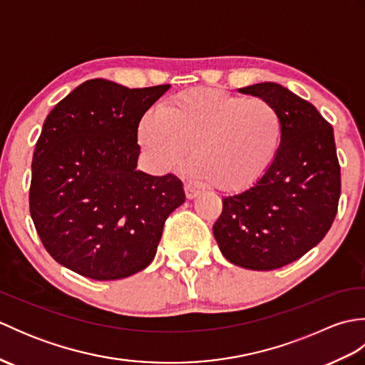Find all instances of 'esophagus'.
Segmentation results:
<instances>
[{
    "label": "esophagus",
    "instance_id": "esophagus-1",
    "mask_svg": "<svg viewBox=\"0 0 365 365\" xmlns=\"http://www.w3.org/2000/svg\"><path fill=\"white\" fill-rule=\"evenodd\" d=\"M183 188H185V196H187V199H190V200H191V199H195V197H197V196L200 195V192H199L195 187H191V185H188V183L185 185Z\"/></svg>",
    "mask_w": 365,
    "mask_h": 365
}]
</instances>
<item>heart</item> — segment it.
<instances>
[{
    "label": "heart",
    "instance_id": "obj_1",
    "mask_svg": "<svg viewBox=\"0 0 365 365\" xmlns=\"http://www.w3.org/2000/svg\"><path fill=\"white\" fill-rule=\"evenodd\" d=\"M282 115L265 98L208 88L182 91L138 127V141L158 170L192 160L191 174L226 191L250 187L276 158Z\"/></svg>",
    "mask_w": 365,
    "mask_h": 365
}]
</instances>
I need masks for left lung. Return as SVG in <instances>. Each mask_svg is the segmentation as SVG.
Wrapping results in <instances>:
<instances>
[{"label":"left lung","mask_w":365,"mask_h":365,"mask_svg":"<svg viewBox=\"0 0 365 365\" xmlns=\"http://www.w3.org/2000/svg\"><path fill=\"white\" fill-rule=\"evenodd\" d=\"M273 103L284 131L276 158L251 188L222 199L213 224L234 265L276 269L298 260L328 234L340 197L334 130L317 108L276 83L238 89Z\"/></svg>","instance_id":"8db88e82"}]
</instances>
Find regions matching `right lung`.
Returning <instances> with one entry per match:
<instances>
[{
	"mask_svg": "<svg viewBox=\"0 0 365 365\" xmlns=\"http://www.w3.org/2000/svg\"><path fill=\"white\" fill-rule=\"evenodd\" d=\"M169 88L88 80L46 115L33 155L29 212L63 267L115 281L150 265L165 221L185 202L175 175L136 170L138 125Z\"/></svg>",
	"mask_w": 365,
	"mask_h": 365,
	"instance_id": "right-lung-1",
	"label": "right lung"
}]
</instances>
